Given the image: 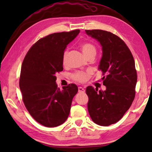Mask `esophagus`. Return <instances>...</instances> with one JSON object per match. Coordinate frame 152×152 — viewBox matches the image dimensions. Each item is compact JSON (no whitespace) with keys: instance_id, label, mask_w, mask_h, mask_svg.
Wrapping results in <instances>:
<instances>
[{"instance_id":"esophagus-1","label":"esophagus","mask_w":152,"mask_h":152,"mask_svg":"<svg viewBox=\"0 0 152 152\" xmlns=\"http://www.w3.org/2000/svg\"><path fill=\"white\" fill-rule=\"evenodd\" d=\"M85 91V90H84L83 88H82V87H78V92H81V93H83Z\"/></svg>"}]
</instances>
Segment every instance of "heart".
I'll list each match as a JSON object with an SVG mask.
<instances>
[{
    "mask_svg": "<svg viewBox=\"0 0 152 152\" xmlns=\"http://www.w3.org/2000/svg\"><path fill=\"white\" fill-rule=\"evenodd\" d=\"M81 50L84 56H88L91 53H96V48L94 46L90 43H84L81 45ZM67 54H68V51H65L63 55V63L65 64L66 61ZM91 71L87 72H78L73 75V78L76 81L79 82H84L88 80L92 75Z\"/></svg>",
    "mask_w": 152,
    "mask_h": 152,
    "instance_id": "heart-1",
    "label": "heart"
}]
</instances>
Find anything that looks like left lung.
Segmentation results:
<instances>
[{
    "label": "left lung",
    "mask_w": 152,
    "mask_h": 152,
    "mask_svg": "<svg viewBox=\"0 0 152 152\" xmlns=\"http://www.w3.org/2000/svg\"><path fill=\"white\" fill-rule=\"evenodd\" d=\"M85 31L102 47L99 70L102 72V80L106 86L103 91L87 87L88 110L96 124L109 126L121 119L134 100L137 83L135 61L127 45L116 35L100 29Z\"/></svg>",
    "instance_id": "obj_1"
}]
</instances>
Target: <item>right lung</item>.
I'll list each match as a JSON object with an SVG mask.
<instances>
[{"mask_svg": "<svg viewBox=\"0 0 152 152\" xmlns=\"http://www.w3.org/2000/svg\"><path fill=\"white\" fill-rule=\"evenodd\" d=\"M80 30L55 33L38 40L23 61L19 87L23 101L36 121L54 127L66 121L78 86L70 84L58 88L56 73L63 70V55L67 45Z\"/></svg>", "mask_w": 152, "mask_h": 152, "instance_id": "right-lung-1", "label": "right lung"}]
</instances>
